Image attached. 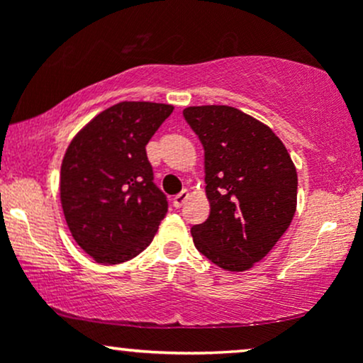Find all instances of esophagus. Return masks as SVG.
Returning a JSON list of instances; mask_svg holds the SVG:
<instances>
[{"mask_svg":"<svg viewBox=\"0 0 363 363\" xmlns=\"http://www.w3.org/2000/svg\"><path fill=\"white\" fill-rule=\"evenodd\" d=\"M187 198H189V193H187V191L184 189V191H181V193L179 194H176L174 196V206L176 208H181L182 205H184V203L187 201Z\"/></svg>","mask_w":363,"mask_h":363,"instance_id":"obj_1","label":"esophagus"}]
</instances>
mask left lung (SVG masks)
Returning <instances> with one entry per match:
<instances>
[{
	"label": "left lung",
	"instance_id": "8db88e82",
	"mask_svg": "<svg viewBox=\"0 0 363 363\" xmlns=\"http://www.w3.org/2000/svg\"><path fill=\"white\" fill-rule=\"evenodd\" d=\"M182 116L205 150L210 215L191 228L196 249L227 272H245L289 228L297 170L272 129L235 107H187Z\"/></svg>",
	"mask_w": 363,
	"mask_h": 363
}]
</instances>
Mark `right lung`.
Segmentation results:
<instances>
[{
  "label": "right lung",
  "instance_id": "obj_1",
  "mask_svg": "<svg viewBox=\"0 0 363 363\" xmlns=\"http://www.w3.org/2000/svg\"><path fill=\"white\" fill-rule=\"evenodd\" d=\"M172 111L167 104L119 102L91 119L66 150L62 211L73 239L97 262L138 256L167 215L147 145Z\"/></svg>",
  "mask_w": 363,
  "mask_h": 363
}]
</instances>
